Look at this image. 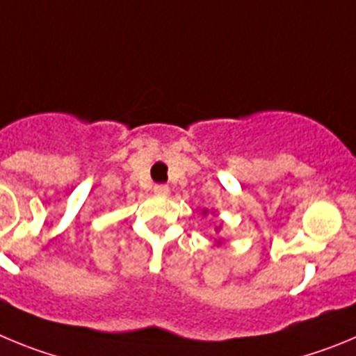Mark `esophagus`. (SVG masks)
Returning <instances> with one entry per match:
<instances>
[{"instance_id":"1","label":"esophagus","mask_w":356,"mask_h":356,"mask_svg":"<svg viewBox=\"0 0 356 356\" xmlns=\"http://www.w3.org/2000/svg\"><path fill=\"white\" fill-rule=\"evenodd\" d=\"M154 193L156 195H163V197H165V195L170 193V190H168V186H165V184H156L154 186Z\"/></svg>"}]
</instances>
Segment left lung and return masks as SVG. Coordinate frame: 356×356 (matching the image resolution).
<instances>
[{
  "label": "left lung",
  "instance_id": "left-lung-1",
  "mask_svg": "<svg viewBox=\"0 0 356 356\" xmlns=\"http://www.w3.org/2000/svg\"><path fill=\"white\" fill-rule=\"evenodd\" d=\"M204 213H207V211H204ZM216 230H218V229H216Z\"/></svg>",
  "mask_w": 356,
  "mask_h": 356
}]
</instances>
